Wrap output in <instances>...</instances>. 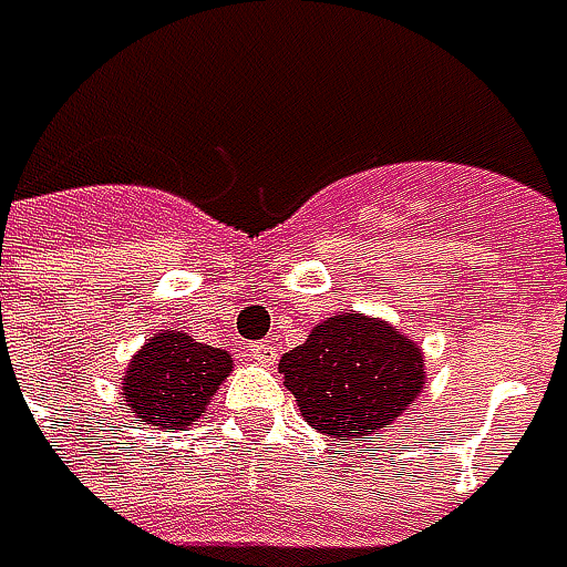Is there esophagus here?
Wrapping results in <instances>:
<instances>
[{"mask_svg":"<svg viewBox=\"0 0 567 567\" xmlns=\"http://www.w3.org/2000/svg\"><path fill=\"white\" fill-rule=\"evenodd\" d=\"M246 357H251L255 362H261V365H271L274 357H277V350H274L268 340H261V343H249Z\"/></svg>","mask_w":567,"mask_h":567,"instance_id":"1","label":"esophagus"}]
</instances>
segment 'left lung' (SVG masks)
<instances>
[{
	"instance_id": "8db88e82",
	"label": "left lung",
	"mask_w": 567,
	"mask_h": 567,
	"mask_svg": "<svg viewBox=\"0 0 567 567\" xmlns=\"http://www.w3.org/2000/svg\"><path fill=\"white\" fill-rule=\"evenodd\" d=\"M280 372L306 423L334 439L384 429L423 391L416 343L353 312L321 321L280 360Z\"/></svg>"
}]
</instances>
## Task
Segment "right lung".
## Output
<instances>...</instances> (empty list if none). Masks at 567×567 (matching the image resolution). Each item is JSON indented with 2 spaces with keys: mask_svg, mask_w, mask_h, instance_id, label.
I'll use <instances>...</instances> for the list:
<instances>
[{
  "mask_svg": "<svg viewBox=\"0 0 567 567\" xmlns=\"http://www.w3.org/2000/svg\"><path fill=\"white\" fill-rule=\"evenodd\" d=\"M233 372V357L195 343L188 334L166 331L132 360L122 391L128 410L147 425H192L202 420L207 401Z\"/></svg>",
  "mask_w": 567,
  "mask_h": 567,
  "instance_id": "add662e5",
  "label": "right lung"
}]
</instances>
